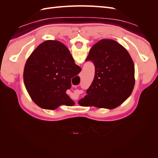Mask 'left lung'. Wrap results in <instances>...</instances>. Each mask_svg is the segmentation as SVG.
Masks as SVG:
<instances>
[{
    "label": "left lung",
    "mask_w": 158,
    "mask_h": 158,
    "mask_svg": "<svg viewBox=\"0 0 158 158\" xmlns=\"http://www.w3.org/2000/svg\"><path fill=\"white\" fill-rule=\"evenodd\" d=\"M86 60L95 66L93 82L81 106L112 109L130 96L135 84V65L127 49L112 40H102L90 49Z\"/></svg>",
    "instance_id": "8db88e82"
}]
</instances>
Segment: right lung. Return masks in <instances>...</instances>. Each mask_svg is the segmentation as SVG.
I'll return each instance as SVG.
<instances>
[{
	"label": "right lung",
	"instance_id": "add662e5",
	"mask_svg": "<svg viewBox=\"0 0 158 158\" xmlns=\"http://www.w3.org/2000/svg\"><path fill=\"white\" fill-rule=\"evenodd\" d=\"M81 70L63 44L47 40L27 59L23 82L33 102L41 108L53 110L61 105L73 106L74 102L66 92L71 87V78Z\"/></svg>",
	"mask_w": 158,
	"mask_h": 158
}]
</instances>
